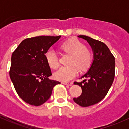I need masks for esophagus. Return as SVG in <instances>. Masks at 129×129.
Segmentation results:
<instances>
[{"label": "esophagus", "instance_id": "obj_1", "mask_svg": "<svg viewBox=\"0 0 129 129\" xmlns=\"http://www.w3.org/2000/svg\"><path fill=\"white\" fill-rule=\"evenodd\" d=\"M62 84H64V85H69V86H71V85H73V82H63Z\"/></svg>", "mask_w": 129, "mask_h": 129}]
</instances>
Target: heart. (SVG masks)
Wrapping results in <instances>:
<instances>
[{
	"instance_id": "obj_1",
	"label": "heart",
	"mask_w": 129,
	"mask_h": 129,
	"mask_svg": "<svg viewBox=\"0 0 129 129\" xmlns=\"http://www.w3.org/2000/svg\"><path fill=\"white\" fill-rule=\"evenodd\" d=\"M60 47L65 52L72 55L70 64L73 66L62 67L59 69L54 73L56 79L61 81H68L78 75L79 72L78 67L82 71L86 70L90 67L92 60L91 53L78 40H69L63 43ZM45 56L50 67L56 69L58 67V59L54 50L50 48L47 50Z\"/></svg>"
}]
</instances>
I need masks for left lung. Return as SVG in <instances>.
<instances>
[{
	"label": "left lung",
	"instance_id": "obj_1",
	"mask_svg": "<svg viewBox=\"0 0 129 129\" xmlns=\"http://www.w3.org/2000/svg\"><path fill=\"white\" fill-rule=\"evenodd\" d=\"M78 38L87 41L92 48L93 60L88 72L81 77L82 82H75L82 88V94L73 101L82 107L97 104L106 96L115 78V59L104 43L85 35Z\"/></svg>",
	"mask_w": 129,
	"mask_h": 129
}]
</instances>
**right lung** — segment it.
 I'll use <instances>...</instances> for the list:
<instances>
[{
    "label": "right lung",
    "instance_id": "right-lung-1",
    "mask_svg": "<svg viewBox=\"0 0 129 129\" xmlns=\"http://www.w3.org/2000/svg\"><path fill=\"white\" fill-rule=\"evenodd\" d=\"M61 36H40L22 41L11 56L10 76L18 95L32 106H41L60 84L48 77L52 75L45 58L47 50Z\"/></svg>",
    "mask_w": 129,
    "mask_h": 129
}]
</instances>
